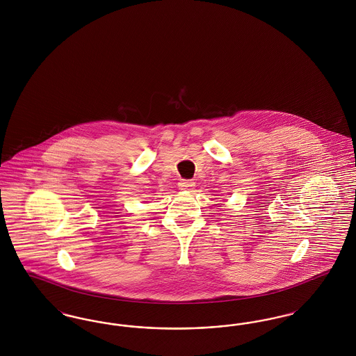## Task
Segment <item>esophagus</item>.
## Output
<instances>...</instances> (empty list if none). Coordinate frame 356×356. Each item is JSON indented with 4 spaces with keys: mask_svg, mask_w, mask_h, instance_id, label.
I'll return each mask as SVG.
<instances>
[{
    "mask_svg": "<svg viewBox=\"0 0 356 356\" xmlns=\"http://www.w3.org/2000/svg\"><path fill=\"white\" fill-rule=\"evenodd\" d=\"M193 186H195V183H193L192 180H180L179 189H181V191H189Z\"/></svg>",
    "mask_w": 356,
    "mask_h": 356,
    "instance_id": "esophagus-1",
    "label": "esophagus"
}]
</instances>
